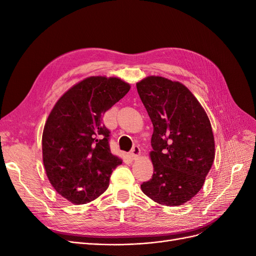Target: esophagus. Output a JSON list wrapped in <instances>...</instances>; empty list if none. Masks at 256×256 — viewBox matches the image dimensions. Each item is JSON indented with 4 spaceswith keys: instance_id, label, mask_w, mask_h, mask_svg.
<instances>
[{
    "instance_id": "34e87169",
    "label": "esophagus",
    "mask_w": 256,
    "mask_h": 256,
    "mask_svg": "<svg viewBox=\"0 0 256 256\" xmlns=\"http://www.w3.org/2000/svg\"><path fill=\"white\" fill-rule=\"evenodd\" d=\"M140 147H138V146H134V147H132L131 152H130V156H131L132 158H134V160H136V158L140 156Z\"/></svg>"
}]
</instances>
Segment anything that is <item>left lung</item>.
<instances>
[{"label":"left lung","instance_id":"8db88e82","mask_svg":"<svg viewBox=\"0 0 256 256\" xmlns=\"http://www.w3.org/2000/svg\"><path fill=\"white\" fill-rule=\"evenodd\" d=\"M154 125L152 179L143 192L164 206H181L201 190L215 158L210 120L186 86L158 76L136 84Z\"/></svg>","mask_w":256,"mask_h":256}]
</instances>
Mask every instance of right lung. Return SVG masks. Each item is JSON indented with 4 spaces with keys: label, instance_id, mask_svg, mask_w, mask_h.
Returning a JSON list of instances; mask_svg holds the SVG:
<instances>
[{
    "label": "right lung",
    "instance_id": "right-lung-1",
    "mask_svg": "<svg viewBox=\"0 0 256 256\" xmlns=\"http://www.w3.org/2000/svg\"><path fill=\"white\" fill-rule=\"evenodd\" d=\"M129 90L120 78H86L61 96L48 116L42 136L44 168L52 188L73 204L100 196L122 164L111 154L102 116Z\"/></svg>",
    "mask_w": 256,
    "mask_h": 256
}]
</instances>
